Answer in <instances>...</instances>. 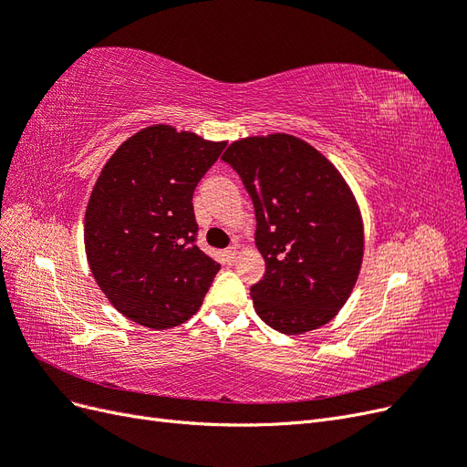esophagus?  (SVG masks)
<instances>
[{"label":"esophagus","instance_id":"esophagus-1","mask_svg":"<svg viewBox=\"0 0 467 467\" xmlns=\"http://www.w3.org/2000/svg\"><path fill=\"white\" fill-rule=\"evenodd\" d=\"M223 257H225V263H228V265L235 263V259H237V245H232V247L225 249L223 251Z\"/></svg>","mask_w":467,"mask_h":467}]
</instances>
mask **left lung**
<instances>
[{
	"label": "left lung",
	"mask_w": 467,
	"mask_h": 467,
	"mask_svg": "<svg viewBox=\"0 0 467 467\" xmlns=\"http://www.w3.org/2000/svg\"><path fill=\"white\" fill-rule=\"evenodd\" d=\"M222 160L244 181L265 259L251 286L257 316L280 333L329 323L357 285L364 255L358 204L335 165L290 134L234 142Z\"/></svg>",
	"instance_id": "left-lung-1"
}]
</instances>
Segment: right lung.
<instances>
[{
  "label": "right lung",
  "instance_id": "right-lung-1",
  "mask_svg": "<svg viewBox=\"0 0 467 467\" xmlns=\"http://www.w3.org/2000/svg\"><path fill=\"white\" fill-rule=\"evenodd\" d=\"M225 142L153 124L110 155L86 210V253L99 288L150 329L191 319L220 271L196 245L192 192Z\"/></svg>",
  "mask_w": 467,
  "mask_h": 467
}]
</instances>
